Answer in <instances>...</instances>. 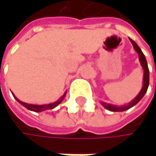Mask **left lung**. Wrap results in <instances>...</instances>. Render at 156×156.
I'll list each match as a JSON object with an SVG mask.
<instances>
[{
    "instance_id": "left-lung-1",
    "label": "left lung",
    "mask_w": 156,
    "mask_h": 156,
    "mask_svg": "<svg viewBox=\"0 0 156 156\" xmlns=\"http://www.w3.org/2000/svg\"><path fill=\"white\" fill-rule=\"evenodd\" d=\"M130 42L132 43V45L134 47V49L135 52L138 54L139 55V62L141 63V66L142 69H143V81H142V87H141V91L139 92V94L135 96L134 99L132 100L130 102H129L128 104L122 105V106H117V105L110 104V103H107L104 101H101V104L106 109L108 110L112 111V112H122V111L128 110L129 108H131L132 107H134L137 104L141 99L142 97L145 95V94L147 93V87L149 85V70H148V67H147V60L145 58L144 54L142 53L141 49L140 48V47L136 44L135 41H133L132 39L129 38Z\"/></svg>"
}]
</instances>
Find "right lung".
I'll return each mask as SVG.
<instances>
[{"label": "right lung", "mask_w": 156, "mask_h": 156, "mask_svg": "<svg viewBox=\"0 0 156 156\" xmlns=\"http://www.w3.org/2000/svg\"><path fill=\"white\" fill-rule=\"evenodd\" d=\"M13 94V96L15 97V99L20 103L21 104L23 107H25L26 108H27L28 110L30 111H34V112H42V111H45V110H48V109H53V108H56L58 105L60 104L64 98H65V96H66V94H67V91H65V93L63 94L59 98V99L57 100L56 101H55V102H52V103H49V104H43V105H38V104H30V103H26V102H23V101H21L20 100L18 99L16 96H15L14 94L12 93Z\"/></svg>", "instance_id": "add662e5"}]
</instances>
